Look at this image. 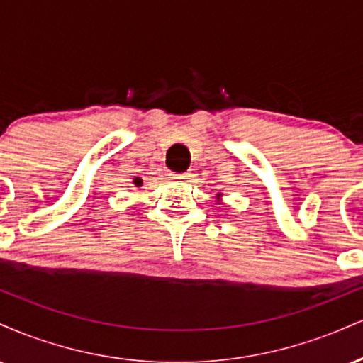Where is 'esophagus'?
<instances>
[{
  "instance_id": "esophagus-1",
  "label": "esophagus",
  "mask_w": 363,
  "mask_h": 363,
  "mask_svg": "<svg viewBox=\"0 0 363 363\" xmlns=\"http://www.w3.org/2000/svg\"><path fill=\"white\" fill-rule=\"evenodd\" d=\"M170 177H172V179H187V177H189V174H187V172H172V174H170Z\"/></svg>"
}]
</instances>
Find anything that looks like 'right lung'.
Here are the masks:
<instances>
[{"label": "right lung", "instance_id": "obj_1", "mask_svg": "<svg viewBox=\"0 0 363 363\" xmlns=\"http://www.w3.org/2000/svg\"><path fill=\"white\" fill-rule=\"evenodd\" d=\"M135 184L136 186H141V179H135Z\"/></svg>", "mask_w": 363, "mask_h": 363}]
</instances>
